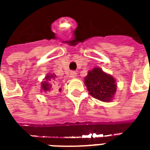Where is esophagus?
Instances as JSON below:
<instances>
[{
  "instance_id": "esophagus-1",
  "label": "esophagus",
  "mask_w": 150,
  "mask_h": 150,
  "mask_svg": "<svg viewBox=\"0 0 150 150\" xmlns=\"http://www.w3.org/2000/svg\"><path fill=\"white\" fill-rule=\"evenodd\" d=\"M76 75H77V73L75 71H71V73H70V77L71 78H75Z\"/></svg>"
}]
</instances>
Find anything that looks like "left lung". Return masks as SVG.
<instances>
[{
	"instance_id": "8db88e82",
	"label": "left lung",
	"mask_w": 150,
	"mask_h": 150,
	"mask_svg": "<svg viewBox=\"0 0 150 150\" xmlns=\"http://www.w3.org/2000/svg\"><path fill=\"white\" fill-rule=\"evenodd\" d=\"M84 80L89 94L94 98L104 102H108L112 99L116 91V80L100 68L96 67L88 71Z\"/></svg>"
}]
</instances>
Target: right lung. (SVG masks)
<instances>
[{"label": "right lung", "mask_w": 150, "mask_h": 150, "mask_svg": "<svg viewBox=\"0 0 150 150\" xmlns=\"http://www.w3.org/2000/svg\"><path fill=\"white\" fill-rule=\"evenodd\" d=\"M55 77V75H46V81H44L42 83V89L44 90V91H50V88H51V86H50V84L49 83H48V81H51Z\"/></svg>", "instance_id": "right-lung-1"}]
</instances>
